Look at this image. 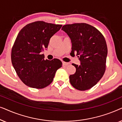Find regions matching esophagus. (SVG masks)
<instances>
[{
  "instance_id": "esophagus-1",
  "label": "esophagus",
  "mask_w": 122,
  "mask_h": 122,
  "mask_svg": "<svg viewBox=\"0 0 122 122\" xmlns=\"http://www.w3.org/2000/svg\"><path fill=\"white\" fill-rule=\"evenodd\" d=\"M62 64H63V66H67V65L69 64V63H66V62H64V61H63Z\"/></svg>"
}]
</instances>
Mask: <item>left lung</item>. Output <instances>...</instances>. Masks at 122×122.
Returning a JSON list of instances; mask_svg holds the SVG:
<instances>
[{"label": "left lung", "instance_id": "8db88e82", "mask_svg": "<svg viewBox=\"0 0 122 122\" xmlns=\"http://www.w3.org/2000/svg\"><path fill=\"white\" fill-rule=\"evenodd\" d=\"M61 30L71 40V54L76 53L81 61L79 66L72 64L76 71L69 76L70 83L79 91L89 89L100 81L106 71V40L98 29L86 23L64 25Z\"/></svg>", "mask_w": 122, "mask_h": 122}]
</instances>
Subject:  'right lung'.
Listing matches in <instances>:
<instances>
[{
  "label": "right lung",
  "instance_id": "obj_1",
  "mask_svg": "<svg viewBox=\"0 0 122 122\" xmlns=\"http://www.w3.org/2000/svg\"><path fill=\"white\" fill-rule=\"evenodd\" d=\"M61 26L38 21L27 24L18 33L11 50V63L21 81L29 87H46L61 67L60 60H44L41 54Z\"/></svg>",
  "mask_w": 122,
  "mask_h": 122
}]
</instances>
